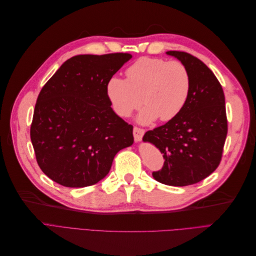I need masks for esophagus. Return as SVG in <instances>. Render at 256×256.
I'll return each mask as SVG.
<instances>
[{"label": "esophagus", "mask_w": 256, "mask_h": 256, "mask_svg": "<svg viewBox=\"0 0 256 256\" xmlns=\"http://www.w3.org/2000/svg\"><path fill=\"white\" fill-rule=\"evenodd\" d=\"M144 132H145V131L141 128H138V127L134 128V136L136 142H140L142 140Z\"/></svg>", "instance_id": "34e87169"}]
</instances>
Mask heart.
Here are the masks:
<instances>
[{
	"mask_svg": "<svg viewBox=\"0 0 256 256\" xmlns=\"http://www.w3.org/2000/svg\"><path fill=\"white\" fill-rule=\"evenodd\" d=\"M127 79L113 76L106 92L113 111L122 118L146 104L138 116L141 124L158 118L168 122L180 113L187 102L191 79L187 67L178 60L141 58L126 70Z\"/></svg>",
	"mask_w": 256,
	"mask_h": 256,
	"instance_id": "1",
	"label": "heart"
}]
</instances>
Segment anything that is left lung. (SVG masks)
Segmentation results:
<instances>
[{"label": "left lung", "mask_w": 256, "mask_h": 256, "mask_svg": "<svg viewBox=\"0 0 256 256\" xmlns=\"http://www.w3.org/2000/svg\"><path fill=\"white\" fill-rule=\"evenodd\" d=\"M190 74L191 86L180 113L164 125L150 130L143 141L164 154V164L152 176L168 186L184 187L210 175L220 164L228 134L226 98L214 72L187 52L168 51Z\"/></svg>", "instance_id": "left-lung-1"}]
</instances>
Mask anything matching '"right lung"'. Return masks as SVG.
<instances>
[{
    "label": "right lung",
    "instance_id": "obj_1",
    "mask_svg": "<svg viewBox=\"0 0 256 256\" xmlns=\"http://www.w3.org/2000/svg\"><path fill=\"white\" fill-rule=\"evenodd\" d=\"M132 56L82 54L67 60L44 85L30 125L37 164L69 188L97 184L115 154L132 145L134 127L115 114L106 82Z\"/></svg>",
    "mask_w": 256,
    "mask_h": 256
}]
</instances>
